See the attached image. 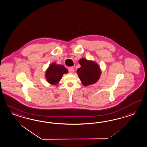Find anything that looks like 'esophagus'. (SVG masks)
I'll return each mask as SVG.
<instances>
[{"label":"esophagus","instance_id":"obj_1","mask_svg":"<svg viewBox=\"0 0 147 147\" xmlns=\"http://www.w3.org/2000/svg\"><path fill=\"white\" fill-rule=\"evenodd\" d=\"M69 71L70 73H74V67H70L69 68Z\"/></svg>","mask_w":147,"mask_h":147}]
</instances>
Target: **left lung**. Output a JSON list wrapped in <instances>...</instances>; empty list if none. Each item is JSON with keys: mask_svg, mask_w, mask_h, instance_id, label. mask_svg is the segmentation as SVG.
Returning a JSON list of instances; mask_svg holds the SVG:
<instances>
[{"mask_svg": "<svg viewBox=\"0 0 147 147\" xmlns=\"http://www.w3.org/2000/svg\"><path fill=\"white\" fill-rule=\"evenodd\" d=\"M79 63L81 67L77 69V74L82 84L87 86L96 83L101 74L99 65L94 61L84 58L80 59Z\"/></svg>", "mask_w": 147, "mask_h": 147, "instance_id": "1", "label": "left lung"}]
</instances>
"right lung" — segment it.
Wrapping results in <instances>:
<instances>
[{
  "label": "right lung",
  "instance_id": "1",
  "mask_svg": "<svg viewBox=\"0 0 147 147\" xmlns=\"http://www.w3.org/2000/svg\"><path fill=\"white\" fill-rule=\"evenodd\" d=\"M67 73V69L63 65L53 62L51 63L47 69L45 77L48 83L51 85H57L62 79L63 75Z\"/></svg>",
  "mask_w": 147,
  "mask_h": 147
}]
</instances>
